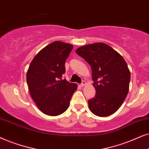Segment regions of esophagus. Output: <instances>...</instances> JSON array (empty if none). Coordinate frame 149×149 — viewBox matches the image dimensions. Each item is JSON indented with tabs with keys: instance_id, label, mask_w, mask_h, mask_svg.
I'll list each match as a JSON object with an SVG mask.
<instances>
[{
	"instance_id": "obj_1",
	"label": "esophagus",
	"mask_w": 149,
	"mask_h": 149,
	"mask_svg": "<svg viewBox=\"0 0 149 149\" xmlns=\"http://www.w3.org/2000/svg\"><path fill=\"white\" fill-rule=\"evenodd\" d=\"M85 85H86V82H85L84 80H82V83H81V84H80V86H82V87H83V86H84Z\"/></svg>"
}]
</instances>
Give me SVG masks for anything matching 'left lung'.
<instances>
[{"label": "left lung", "instance_id": "8db88e82", "mask_svg": "<svg viewBox=\"0 0 149 149\" xmlns=\"http://www.w3.org/2000/svg\"><path fill=\"white\" fill-rule=\"evenodd\" d=\"M76 52L91 65L95 97L88 100L91 112L101 117L114 114L125 100L130 71L121 55L104 43L78 47Z\"/></svg>", "mask_w": 149, "mask_h": 149}]
</instances>
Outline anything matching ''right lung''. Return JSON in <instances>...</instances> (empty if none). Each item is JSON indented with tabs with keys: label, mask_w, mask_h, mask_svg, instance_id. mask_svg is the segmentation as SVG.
<instances>
[{
	"label": "right lung",
	"mask_w": 149,
	"mask_h": 149,
	"mask_svg": "<svg viewBox=\"0 0 149 149\" xmlns=\"http://www.w3.org/2000/svg\"><path fill=\"white\" fill-rule=\"evenodd\" d=\"M72 49L73 45L54 41L39 52L30 64L26 73L30 94L45 114L58 116L65 112L78 88L76 84L62 79Z\"/></svg>",
	"instance_id": "1"
}]
</instances>
